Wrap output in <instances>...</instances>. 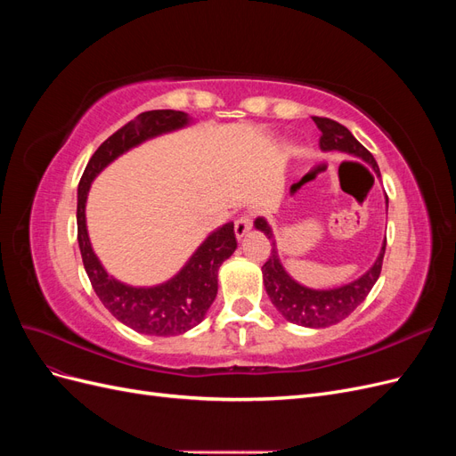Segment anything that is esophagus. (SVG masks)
Wrapping results in <instances>:
<instances>
[{
    "label": "esophagus",
    "instance_id": "esophagus-1",
    "mask_svg": "<svg viewBox=\"0 0 456 456\" xmlns=\"http://www.w3.org/2000/svg\"><path fill=\"white\" fill-rule=\"evenodd\" d=\"M253 226V218L251 215H241L236 218V223H233V230H236V238L241 240L247 232L251 230Z\"/></svg>",
    "mask_w": 456,
    "mask_h": 456
}]
</instances>
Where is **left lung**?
<instances>
[{
    "instance_id": "1",
    "label": "left lung",
    "mask_w": 456,
    "mask_h": 456,
    "mask_svg": "<svg viewBox=\"0 0 456 456\" xmlns=\"http://www.w3.org/2000/svg\"><path fill=\"white\" fill-rule=\"evenodd\" d=\"M312 119L315 121L317 129L322 131L320 148L323 151L338 150V151H344V154L362 158L380 176L375 158H372L370 151L362 142H357L355 136L346 127L329 118L314 116ZM386 203H388V198H386ZM255 226L272 241L270 258L265 262V266H262V280H265V287L272 305L280 310V314L287 322L302 325V327H314V329L335 325L342 320H346V317L362 305L372 289V285H375L379 280L380 270H382V258L386 251V240L382 243V249L379 258L375 260V265H372L362 278H357L355 281L337 289L315 291V289H308L305 285L297 283L291 275L285 272V268L280 262L278 249H275L272 228L266 220L258 216L255 220Z\"/></svg>"
}]
</instances>
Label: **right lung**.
<instances>
[{"mask_svg": "<svg viewBox=\"0 0 456 456\" xmlns=\"http://www.w3.org/2000/svg\"><path fill=\"white\" fill-rule=\"evenodd\" d=\"M190 118L176 110H150L126 123L99 146L77 186V243L96 297L118 322L136 333L171 337L186 333L203 322L218 291V268L236 251L233 223H226L207 238L173 280L156 287H131L110 275L93 253L86 224V201L91 183L123 151L188 126Z\"/></svg>", "mask_w": 456, "mask_h": 456, "instance_id": "1", "label": "right lung"}]
</instances>
